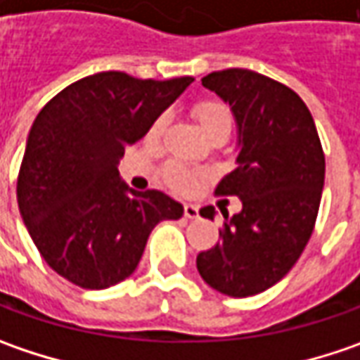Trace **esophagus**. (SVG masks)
Masks as SVG:
<instances>
[{
  "instance_id": "esophagus-1",
  "label": "esophagus",
  "mask_w": 360,
  "mask_h": 360,
  "mask_svg": "<svg viewBox=\"0 0 360 360\" xmlns=\"http://www.w3.org/2000/svg\"><path fill=\"white\" fill-rule=\"evenodd\" d=\"M183 215H185L187 219H195L197 215H199V207H197V205H191V203H185V205H183Z\"/></svg>"
}]
</instances>
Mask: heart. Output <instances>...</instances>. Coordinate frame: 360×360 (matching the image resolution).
<instances>
[{
	"label": "heart",
	"mask_w": 360,
	"mask_h": 360,
	"mask_svg": "<svg viewBox=\"0 0 360 360\" xmlns=\"http://www.w3.org/2000/svg\"><path fill=\"white\" fill-rule=\"evenodd\" d=\"M193 117H195L197 124L201 129V133L205 134L207 139L213 134L219 133H231V110L227 108L224 102L219 101H201L193 106ZM169 122V115L161 112L159 117L153 120L149 129V141H157L161 134L165 133V127ZM163 177L167 181L169 187L177 189V191H191L199 181L203 179L201 173L197 171H189L187 167H183L181 163H169L165 167Z\"/></svg>",
	"instance_id": "1"
}]
</instances>
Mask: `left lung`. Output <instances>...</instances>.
Segmentation results:
<instances>
[{
	"instance_id": "obj_1",
	"label": "left lung",
	"mask_w": 360,
	"mask_h": 360,
	"mask_svg": "<svg viewBox=\"0 0 360 360\" xmlns=\"http://www.w3.org/2000/svg\"><path fill=\"white\" fill-rule=\"evenodd\" d=\"M201 84L229 104L238 124V167L219 181L217 195L242 199L224 213L219 243L197 256L211 288L254 296L280 282L304 252L324 187V153L314 118L288 86L258 72H211ZM213 219L215 207H203Z\"/></svg>"
}]
</instances>
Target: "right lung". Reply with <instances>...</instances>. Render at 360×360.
Here are the masks:
<instances>
[{"instance_id":"right-lung-1","label":"right lung","mask_w":360,"mask_h":360,"mask_svg":"<svg viewBox=\"0 0 360 360\" xmlns=\"http://www.w3.org/2000/svg\"><path fill=\"white\" fill-rule=\"evenodd\" d=\"M191 82L98 72L39 110L18 175V205L41 258L68 282L88 290L122 282L153 227L183 215L163 191H133L118 161Z\"/></svg>"}]
</instances>
